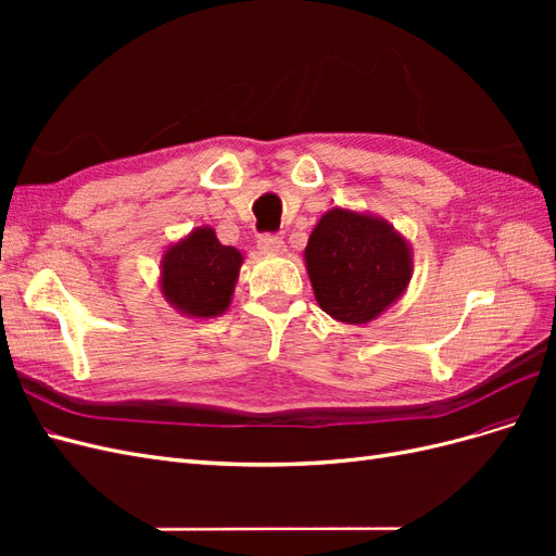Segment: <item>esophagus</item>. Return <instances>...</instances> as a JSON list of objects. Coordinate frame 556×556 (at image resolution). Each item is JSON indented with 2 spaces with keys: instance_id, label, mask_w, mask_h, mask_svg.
I'll list each match as a JSON object with an SVG mask.
<instances>
[{
  "instance_id": "1",
  "label": "esophagus",
  "mask_w": 556,
  "mask_h": 556,
  "mask_svg": "<svg viewBox=\"0 0 556 556\" xmlns=\"http://www.w3.org/2000/svg\"><path fill=\"white\" fill-rule=\"evenodd\" d=\"M260 252H264V255H282L285 252V241L280 237H262L260 243H257Z\"/></svg>"
}]
</instances>
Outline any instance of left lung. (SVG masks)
Segmentation results:
<instances>
[{
	"label": "left lung",
	"mask_w": 556,
	"mask_h": 556,
	"mask_svg": "<svg viewBox=\"0 0 556 556\" xmlns=\"http://www.w3.org/2000/svg\"><path fill=\"white\" fill-rule=\"evenodd\" d=\"M304 260L317 306L343 325L380 317L413 278L410 241L384 217L343 206L319 217Z\"/></svg>",
	"instance_id": "8db88e82"
}]
</instances>
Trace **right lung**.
<instances>
[{
	"label": "right lung",
	"instance_id": "obj_1",
	"mask_svg": "<svg viewBox=\"0 0 556 556\" xmlns=\"http://www.w3.org/2000/svg\"><path fill=\"white\" fill-rule=\"evenodd\" d=\"M241 266L243 252L223 245L213 227L201 225L162 252L160 292L180 315L211 319L229 311Z\"/></svg>",
	"mask_w": 556,
	"mask_h": 556
}]
</instances>
